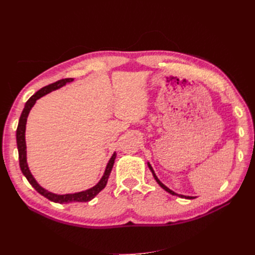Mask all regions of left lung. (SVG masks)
<instances>
[{
    "mask_svg": "<svg viewBox=\"0 0 255 255\" xmlns=\"http://www.w3.org/2000/svg\"><path fill=\"white\" fill-rule=\"evenodd\" d=\"M148 167H149V169L151 170V172H152V174H153V176H154V179H155V181L157 182V184L159 185V186L163 188V189H165L167 192H169V194H171L172 196H177V197H180V198H184V199H195L196 197H190V196H184V195H179V194H176V192H174V191H172L171 189H169L166 185H164L163 183H161L159 180H158V177L156 176V174H155V172H154V170H153V168H152V166L150 165V163H148Z\"/></svg>",
    "mask_w": 255,
    "mask_h": 255,
    "instance_id": "obj_1",
    "label": "left lung"
}]
</instances>
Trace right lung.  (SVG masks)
<instances>
[{
	"label": "right lung",
	"mask_w": 255,
	"mask_h": 255,
	"mask_svg": "<svg viewBox=\"0 0 255 255\" xmlns=\"http://www.w3.org/2000/svg\"><path fill=\"white\" fill-rule=\"evenodd\" d=\"M73 81V79H64V80H59L55 83L50 84L48 86H45L43 88H41L40 90H38L35 95H33L30 97L27 102L25 103L24 109L22 111V114L20 116L19 119V123H18V128H17V146H18V152H19V163H20V168L22 173L24 174V176L27 179V181L29 182V184L39 192L40 195H42L43 197H45L47 199H49L50 201H53L55 203H71V202H88L90 200L94 199L100 191L102 189H104V187L106 186L107 181H109L110 174L112 172V169L115 163L116 159V152H114V154L112 155L111 159L109 160V163L106 165L105 171L101 177V180L98 182L97 185H95L94 187H91L89 189H86L84 191H80V192H74V194H66V195H57L54 194V192H51L47 189H44L43 187H41L38 182L35 180V177L33 176L32 172H30L28 165H27V160H26V142H25V128H26V121H27V117L28 114L32 110V107L35 105L36 101L38 99H40L41 97L50 94L51 91H54L56 89H59L63 86H65L66 84L71 83Z\"/></svg>",
	"instance_id": "obj_1"
}]
</instances>
